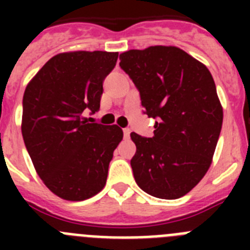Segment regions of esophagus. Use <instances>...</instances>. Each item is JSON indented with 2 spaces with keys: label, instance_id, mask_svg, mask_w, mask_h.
Wrapping results in <instances>:
<instances>
[{
  "label": "esophagus",
  "instance_id": "34e87169",
  "mask_svg": "<svg viewBox=\"0 0 250 250\" xmlns=\"http://www.w3.org/2000/svg\"><path fill=\"white\" fill-rule=\"evenodd\" d=\"M123 131H124V138H125V139H129V136H130V129H127V127H125V129H124Z\"/></svg>",
  "mask_w": 250,
  "mask_h": 250
}]
</instances>
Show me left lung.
<instances>
[{
	"label": "left lung",
	"instance_id": "obj_1",
	"mask_svg": "<svg viewBox=\"0 0 250 250\" xmlns=\"http://www.w3.org/2000/svg\"><path fill=\"white\" fill-rule=\"evenodd\" d=\"M120 67L156 119L152 138L131 132L130 164L139 187L160 199H178L195 187L213 160L223 107L210 71L175 46H150L120 54Z\"/></svg>",
	"mask_w": 250,
	"mask_h": 250
}]
</instances>
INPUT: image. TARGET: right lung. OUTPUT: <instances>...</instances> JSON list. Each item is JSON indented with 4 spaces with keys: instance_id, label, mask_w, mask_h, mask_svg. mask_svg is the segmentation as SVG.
<instances>
[{
    "instance_id": "1",
    "label": "right lung",
    "mask_w": 250,
    "mask_h": 250,
    "mask_svg": "<svg viewBox=\"0 0 250 250\" xmlns=\"http://www.w3.org/2000/svg\"><path fill=\"white\" fill-rule=\"evenodd\" d=\"M119 52L72 51L51 57L26 86L22 136L36 173L55 195L81 202L104 189L118 125L87 123L100 109L103 83Z\"/></svg>"
}]
</instances>
